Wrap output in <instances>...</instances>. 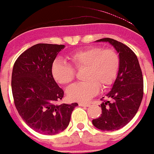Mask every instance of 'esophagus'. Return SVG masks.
Wrapping results in <instances>:
<instances>
[{"label": "esophagus", "mask_w": 154, "mask_h": 154, "mask_svg": "<svg viewBox=\"0 0 154 154\" xmlns=\"http://www.w3.org/2000/svg\"><path fill=\"white\" fill-rule=\"evenodd\" d=\"M79 106L89 107V106H90V104H89V103H80L79 104Z\"/></svg>", "instance_id": "34e87169"}]
</instances>
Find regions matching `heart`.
<instances>
[{
    "label": "heart",
    "mask_w": 154,
    "mask_h": 154,
    "mask_svg": "<svg viewBox=\"0 0 154 154\" xmlns=\"http://www.w3.org/2000/svg\"><path fill=\"white\" fill-rule=\"evenodd\" d=\"M68 58L75 69H85L83 78L86 81L73 84L66 89V95L72 101H89L99 92L100 86L107 89L117 78L119 58L112 49L103 50L99 46H91L72 51ZM51 75L58 83L66 85L74 79L75 69L57 59L51 66Z\"/></svg>",
    "instance_id": "b5f03b06"
}]
</instances>
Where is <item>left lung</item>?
Wrapping results in <instances>:
<instances>
[{
    "label": "left lung",
    "mask_w": 154,
    "mask_h": 154,
    "mask_svg": "<svg viewBox=\"0 0 154 154\" xmlns=\"http://www.w3.org/2000/svg\"><path fill=\"white\" fill-rule=\"evenodd\" d=\"M96 42H108L119 54L117 78L106 95L111 102L102 103L100 117L92 119L93 126L99 130L114 131L126 126L138 111L143 95L142 71L135 53L124 44L109 38Z\"/></svg>",
    "instance_id": "1"
}]
</instances>
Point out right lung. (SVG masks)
<instances>
[{"mask_svg": "<svg viewBox=\"0 0 154 154\" xmlns=\"http://www.w3.org/2000/svg\"><path fill=\"white\" fill-rule=\"evenodd\" d=\"M63 45L37 44L14 65L11 89L19 115L28 126L45 135L65 130L78 103L58 105L64 92L51 75V66Z\"/></svg>", "mask_w": 154, "mask_h": 154, "instance_id": "right-lung-1", "label": "right lung"}]
</instances>
